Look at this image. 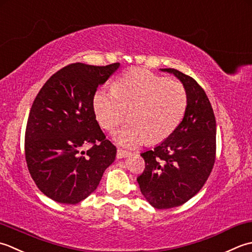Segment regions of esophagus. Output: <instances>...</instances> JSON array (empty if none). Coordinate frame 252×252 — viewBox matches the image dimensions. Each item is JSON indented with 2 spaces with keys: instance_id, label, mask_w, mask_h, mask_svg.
Returning <instances> with one entry per match:
<instances>
[{
  "instance_id": "obj_1",
  "label": "esophagus",
  "mask_w": 252,
  "mask_h": 252,
  "mask_svg": "<svg viewBox=\"0 0 252 252\" xmlns=\"http://www.w3.org/2000/svg\"><path fill=\"white\" fill-rule=\"evenodd\" d=\"M130 155H131V152H129V151L123 150V149H117V153H116V157H117V158H126V157L130 156Z\"/></svg>"
}]
</instances>
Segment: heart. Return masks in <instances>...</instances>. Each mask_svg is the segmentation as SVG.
Segmentation results:
<instances>
[{
	"label": "heart",
	"mask_w": 252,
	"mask_h": 252,
	"mask_svg": "<svg viewBox=\"0 0 252 252\" xmlns=\"http://www.w3.org/2000/svg\"><path fill=\"white\" fill-rule=\"evenodd\" d=\"M187 103L181 83L139 68L128 70L116 87L100 88L94 96L95 116L106 130L124 122L132 109V122L114 133L120 145L129 148L166 139L182 122Z\"/></svg>",
	"instance_id": "obj_1"
}]
</instances>
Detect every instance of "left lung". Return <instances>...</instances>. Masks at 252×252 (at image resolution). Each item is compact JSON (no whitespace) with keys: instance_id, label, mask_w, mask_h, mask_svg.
I'll return each instance as SVG.
<instances>
[{"instance_id":"obj_1","label":"left lung","mask_w":252,"mask_h":252,"mask_svg":"<svg viewBox=\"0 0 252 252\" xmlns=\"http://www.w3.org/2000/svg\"><path fill=\"white\" fill-rule=\"evenodd\" d=\"M162 70L183 83L187 109L171 136L141 153L146 167L137 182L152 207L169 209L191 199L211 174L217 157V123L207 94L192 77L175 68Z\"/></svg>"}]
</instances>
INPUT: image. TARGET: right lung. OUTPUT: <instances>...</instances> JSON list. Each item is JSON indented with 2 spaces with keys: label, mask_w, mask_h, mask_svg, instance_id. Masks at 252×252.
<instances>
[{
  "label": "right lung",
  "mask_w": 252,
  "mask_h": 252,
  "mask_svg": "<svg viewBox=\"0 0 252 252\" xmlns=\"http://www.w3.org/2000/svg\"><path fill=\"white\" fill-rule=\"evenodd\" d=\"M119 67L69 64L35 96L26 125V163L40 191L56 202L83 201L115 160L116 147L95 120L94 96Z\"/></svg>",
  "instance_id": "1"
}]
</instances>
